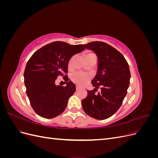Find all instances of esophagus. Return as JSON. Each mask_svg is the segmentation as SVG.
<instances>
[{"instance_id": "esophagus-1", "label": "esophagus", "mask_w": 158, "mask_h": 158, "mask_svg": "<svg viewBox=\"0 0 158 158\" xmlns=\"http://www.w3.org/2000/svg\"><path fill=\"white\" fill-rule=\"evenodd\" d=\"M79 89H80V88H79L78 86H76V91H78Z\"/></svg>"}]
</instances>
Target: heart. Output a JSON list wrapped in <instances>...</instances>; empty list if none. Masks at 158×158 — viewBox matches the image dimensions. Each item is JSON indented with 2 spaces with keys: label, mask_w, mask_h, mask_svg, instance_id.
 <instances>
[{
  "label": "heart",
  "mask_w": 158,
  "mask_h": 158,
  "mask_svg": "<svg viewBox=\"0 0 158 158\" xmlns=\"http://www.w3.org/2000/svg\"><path fill=\"white\" fill-rule=\"evenodd\" d=\"M92 55H95L94 52H89L88 53L85 55V58L88 56H92ZM72 62H73V59H71L69 63V66H70L72 64ZM72 80L74 82L76 83L78 85H84L85 83L88 82V81L91 78V76L88 74V73H80V72H77V73H75L72 75L71 77Z\"/></svg>",
  "instance_id": "heart-1"
}]
</instances>
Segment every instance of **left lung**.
Returning <instances> with one entry per match:
<instances>
[{"label": "left lung", "mask_w": 158, "mask_h": 158, "mask_svg": "<svg viewBox=\"0 0 158 158\" xmlns=\"http://www.w3.org/2000/svg\"><path fill=\"white\" fill-rule=\"evenodd\" d=\"M85 48L98 56V68L92 81L95 88L88 91L82 106L88 115L103 120L111 117L121 106L130 84V69L124 56L106 43L93 41L85 44ZM99 88L100 91L95 93Z\"/></svg>", "instance_id": "1"}]
</instances>
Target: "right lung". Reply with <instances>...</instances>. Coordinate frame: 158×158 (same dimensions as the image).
Returning a JSON list of instances; mask_svg holds the SVG:
<instances>
[{
    "label": "right lung",
    "mask_w": 158,
    "mask_h": 158,
    "mask_svg": "<svg viewBox=\"0 0 158 158\" xmlns=\"http://www.w3.org/2000/svg\"><path fill=\"white\" fill-rule=\"evenodd\" d=\"M85 47L55 41L38 49L27 61L23 73L26 94L38 115L52 118L63 113L76 86L66 75L63 77L66 86L55 85V80L68 73L70 58Z\"/></svg>",
    "instance_id": "obj_1"
}]
</instances>
